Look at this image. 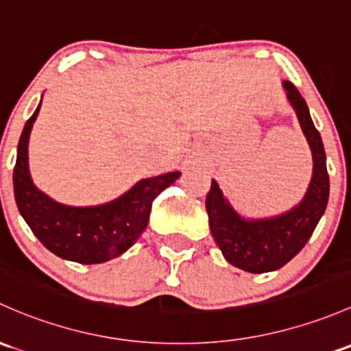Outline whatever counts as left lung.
Listing matches in <instances>:
<instances>
[{"instance_id": "obj_1", "label": "left lung", "mask_w": 351, "mask_h": 351, "mask_svg": "<svg viewBox=\"0 0 351 351\" xmlns=\"http://www.w3.org/2000/svg\"><path fill=\"white\" fill-rule=\"evenodd\" d=\"M287 99L296 110L301 129L313 153V178L300 205L274 219L245 220L234 212L215 180H212L205 206L210 230L223 257L242 271L263 274L286 265L306 245L326 210L330 176L322 136L313 124L308 106L300 90L284 80Z\"/></svg>"}]
</instances>
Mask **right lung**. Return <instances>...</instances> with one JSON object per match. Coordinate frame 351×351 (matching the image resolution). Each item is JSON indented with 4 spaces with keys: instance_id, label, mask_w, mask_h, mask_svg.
<instances>
[{
    "instance_id": "add662e5",
    "label": "right lung",
    "mask_w": 351,
    "mask_h": 351,
    "mask_svg": "<svg viewBox=\"0 0 351 351\" xmlns=\"http://www.w3.org/2000/svg\"><path fill=\"white\" fill-rule=\"evenodd\" d=\"M42 106V102H40ZM40 106L25 124L13 169L14 200L25 222L40 242L62 259L101 264L126 252L145 232L153 200L180 178L173 171L141 180L126 195L108 205H60L36 190L28 171V139Z\"/></svg>"
}]
</instances>
